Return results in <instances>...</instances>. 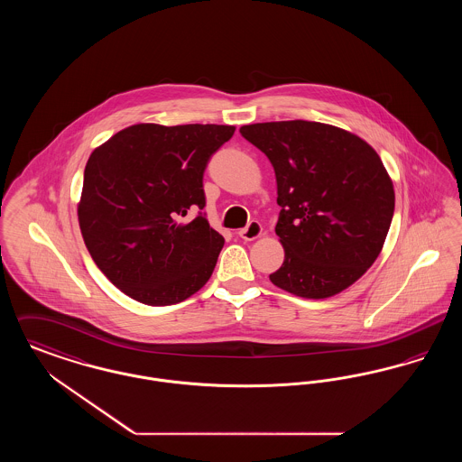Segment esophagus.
Masks as SVG:
<instances>
[{
  "label": "esophagus",
  "mask_w": 462,
  "mask_h": 462,
  "mask_svg": "<svg viewBox=\"0 0 462 462\" xmlns=\"http://www.w3.org/2000/svg\"><path fill=\"white\" fill-rule=\"evenodd\" d=\"M262 234H263L262 223H260V221H249L247 226L242 228L241 232H239V237L244 239V241H254V239H258Z\"/></svg>",
  "instance_id": "1"
}]
</instances>
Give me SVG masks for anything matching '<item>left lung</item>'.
<instances>
[{"label":"left lung","instance_id":"8db88e82","mask_svg":"<svg viewBox=\"0 0 462 462\" xmlns=\"http://www.w3.org/2000/svg\"><path fill=\"white\" fill-rule=\"evenodd\" d=\"M275 171V234L286 251L270 281L324 300L356 282L388 236L395 190L381 157L360 136L315 121L242 126Z\"/></svg>","mask_w":462,"mask_h":462}]
</instances>
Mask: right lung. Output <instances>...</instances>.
Wrapping results in <instances>:
<instances>
[{"instance_id":"obj_1","label":"right lung","mask_w":462,"mask_h":462,"mask_svg":"<svg viewBox=\"0 0 462 462\" xmlns=\"http://www.w3.org/2000/svg\"><path fill=\"white\" fill-rule=\"evenodd\" d=\"M234 132L225 125L143 123L89 155L79 228L93 262L133 300L175 305L209 281L225 239L200 213L202 176Z\"/></svg>"}]
</instances>
